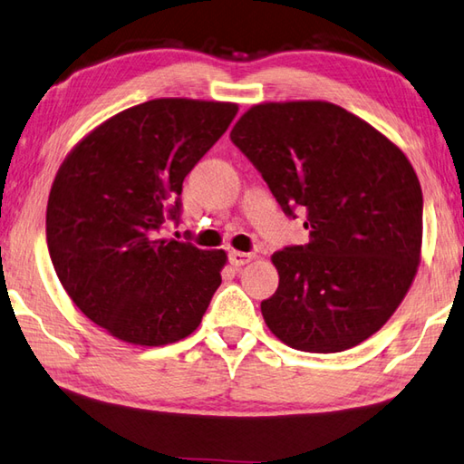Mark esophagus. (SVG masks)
Returning <instances> with one entry per match:
<instances>
[{"instance_id": "34e87169", "label": "esophagus", "mask_w": 464, "mask_h": 464, "mask_svg": "<svg viewBox=\"0 0 464 464\" xmlns=\"http://www.w3.org/2000/svg\"><path fill=\"white\" fill-rule=\"evenodd\" d=\"M253 253H243V251H229V261H231V266H235V267H241V266H245V263H249V261H253Z\"/></svg>"}]
</instances>
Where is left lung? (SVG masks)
Instances as JSON below:
<instances>
[{
  "label": "left lung",
  "mask_w": 464,
  "mask_h": 464,
  "mask_svg": "<svg viewBox=\"0 0 464 464\" xmlns=\"http://www.w3.org/2000/svg\"><path fill=\"white\" fill-rule=\"evenodd\" d=\"M231 142L266 180L281 211H299L305 245L274 253L277 292L261 302L289 348L334 353L390 320L416 276L422 190L404 152L343 108L302 100L245 112Z\"/></svg>",
  "instance_id": "obj_1"
}]
</instances>
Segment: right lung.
Masks as SVG:
<instances>
[{"label":"right lung","instance_id":"add662e5","mask_svg":"<svg viewBox=\"0 0 464 464\" xmlns=\"http://www.w3.org/2000/svg\"><path fill=\"white\" fill-rule=\"evenodd\" d=\"M237 104L159 98L100 124L62 162L45 211L53 269L114 338L165 346L193 334L221 285L225 251L160 239L180 223L183 180Z\"/></svg>","mask_w":464,"mask_h":464}]
</instances>
